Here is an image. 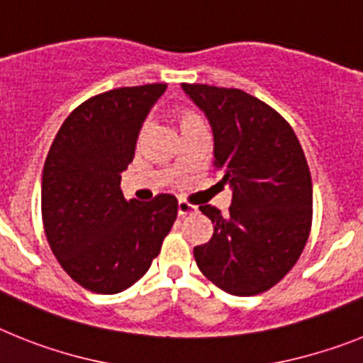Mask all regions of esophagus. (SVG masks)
I'll return each mask as SVG.
<instances>
[{
	"label": "esophagus",
	"instance_id": "34e87169",
	"mask_svg": "<svg viewBox=\"0 0 363 363\" xmlns=\"http://www.w3.org/2000/svg\"><path fill=\"white\" fill-rule=\"evenodd\" d=\"M177 212L181 217H186V216H190V213L197 212V206H194V204H190V203H186V201H179Z\"/></svg>",
	"mask_w": 363,
	"mask_h": 363
}]
</instances>
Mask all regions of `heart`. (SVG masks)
Listing matches in <instances>:
<instances>
[{"instance_id": "b5f03b06", "label": "heart", "mask_w": 363, "mask_h": 363, "mask_svg": "<svg viewBox=\"0 0 363 363\" xmlns=\"http://www.w3.org/2000/svg\"><path fill=\"white\" fill-rule=\"evenodd\" d=\"M175 122H177L181 133H184L188 129L197 128V125H204L203 118L195 111H191V109H179V111H175Z\"/></svg>"}]
</instances>
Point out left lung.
<instances>
[{
    "mask_svg": "<svg viewBox=\"0 0 363 363\" xmlns=\"http://www.w3.org/2000/svg\"><path fill=\"white\" fill-rule=\"evenodd\" d=\"M213 133V168L232 190L228 213L199 206L212 239L194 248L220 291L254 296L281 281L301 256L313 223V181L289 122L241 89L182 84Z\"/></svg>",
    "mask_w": 363,
    "mask_h": 363,
    "instance_id": "left-lung-1",
    "label": "left lung"
}]
</instances>
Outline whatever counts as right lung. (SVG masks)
<instances>
[{
  "mask_svg": "<svg viewBox=\"0 0 363 363\" xmlns=\"http://www.w3.org/2000/svg\"><path fill=\"white\" fill-rule=\"evenodd\" d=\"M166 84L96 94L65 118L45 159L42 217L62 269L96 294L137 283L159 256L177 217V199L125 201L122 173L133 160L147 113Z\"/></svg>",
  "mask_w": 363,
  "mask_h": 363,
  "instance_id": "add662e5",
  "label": "right lung"
}]
</instances>
